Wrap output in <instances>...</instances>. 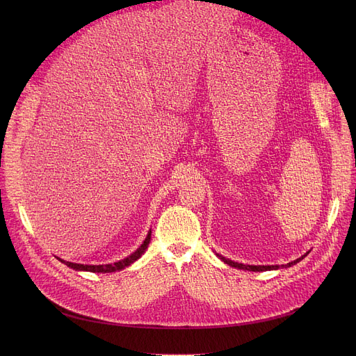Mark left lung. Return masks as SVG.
Here are the masks:
<instances>
[{
    "label": "left lung",
    "instance_id": "obj_1",
    "mask_svg": "<svg viewBox=\"0 0 356 356\" xmlns=\"http://www.w3.org/2000/svg\"><path fill=\"white\" fill-rule=\"evenodd\" d=\"M307 254H309V251H307L305 255H302L300 258H297V259L291 261V263H289V264H283V266H248V264H242V263H235V261H232V259H229V258H225V257H222L220 254H216V255L223 261V263L228 264V266H231V267H234V268L247 270V271H271V270H278V268H287V267H291V266L297 264L298 261H302Z\"/></svg>",
    "mask_w": 356,
    "mask_h": 356
}]
</instances>
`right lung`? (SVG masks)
Returning a JSON list of instances; mask_svg holds the SVG:
<instances>
[{
    "mask_svg": "<svg viewBox=\"0 0 356 356\" xmlns=\"http://www.w3.org/2000/svg\"><path fill=\"white\" fill-rule=\"evenodd\" d=\"M149 239H152V229L148 231V234H147V236H145L144 242H143V244L137 248V251H134L133 254L128 255L127 258L120 259V261H117V263H111V264H102V266H86V264L70 263V261H65V259H62V258H59V257H56V258H58V259L60 261V263L66 264L69 268H73V270H76V271H89V273H115V271L124 270L125 267H128V266H131L133 263H136V261H137V259H138V258L145 252V250H147V247H148V244H149Z\"/></svg>",
    "mask_w": 356,
    "mask_h": 356,
    "instance_id": "right-lung-1",
    "label": "right lung"
}]
</instances>
